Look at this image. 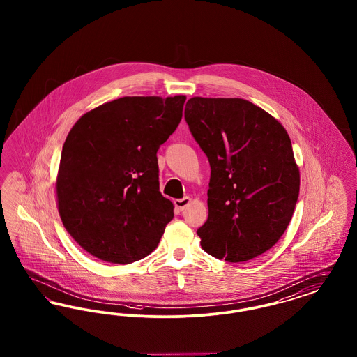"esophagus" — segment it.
Returning <instances> with one entry per match:
<instances>
[{"instance_id": "1", "label": "esophagus", "mask_w": 357, "mask_h": 357, "mask_svg": "<svg viewBox=\"0 0 357 357\" xmlns=\"http://www.w3.org/2000/svg\"><path fill=\"white\" fill-rule=\"evenodd\" d=\"M190 204H191V198H190V197H185V198H181V199H175V201H174L175 207H176L179 211H183Z\"/></svg>"}]
</instances>
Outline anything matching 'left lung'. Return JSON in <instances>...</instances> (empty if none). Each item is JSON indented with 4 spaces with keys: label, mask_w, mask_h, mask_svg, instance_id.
<instances>
[{
    "label": "left lung",
    "mask_w": 357,
    "mask_h": 357,
    "mask_svg": "<svg viewBox=\"0 0 357 357\" xmlns=\"http://www.w3.org/2000/svg\"><path fill=\"white\" fill-rule=\"evenodd\" d=\"M188 128L210 163L208 217L197 231L206 253L243 262L282 237L300 192L287 130L253 102L191 98Z\"/></svg>",
    "instance_id": "obj_1"
}]
</instances>
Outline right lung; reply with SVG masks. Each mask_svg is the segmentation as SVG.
<instances>
[{
    "label": "right lung",
    "instance_id": "obj_1",
    "mask_svg": "<svg viewBox=\"0 0 357 357\" xmlns=\"http://www.w3.org/2000/svg\"><path fill=\"white\" fill-rule=\"evenodd\" d=\"M186 96H126L84 114L63 146L60 218L85 252L131 264L153 252L174 218L159 191L156 153L182 119Z\"/></svg>",
    "mask_w": 357,
    "mask_h": 357
}]
</instances>
